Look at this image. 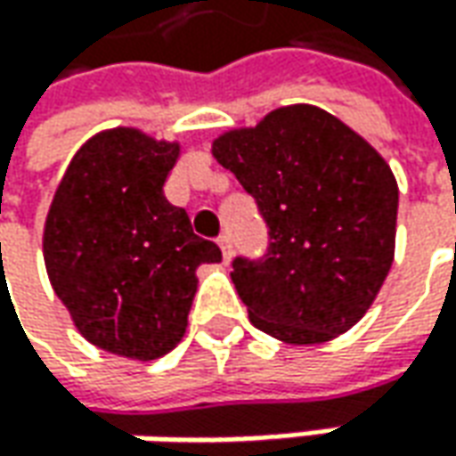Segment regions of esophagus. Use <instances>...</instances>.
<instances>
[{
    "instance_id": "esophagus-1",
    "label": "esophagus",
    "mask_w": 456,
    "mask_h": 456,
    "mask_svg": "<svg viewBox=\"0 0 456 456\" xmlns=\"http://www.w3.org/2000/svg\"><path fill=\"white\" fill-rule=\"evenodd\" d=\"M219 247H222L224 265H229V262H232V240H229V234H222V237H219Z\"/></svg>"
}]
</instances>
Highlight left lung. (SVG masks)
Returning <instances> with one entry per match:
<instances>
[{
	"instance_id": "8db88e82",
	"label": "left lung",
	"mask_w": 456,
	"mask_h": 456,
	"mask_svg": "<svg viewBox=\"0 0 456 456\" xmlns=\"http://www.w3.org/2000/svg\"><path fill=\"white\" fill-rule=\"evenodd\" d=\"M212 156L255 197L270 227L265 259H234L232 273L252 325L290 346L351 330L396 249L399 186L384 156L307 102L219 134Z\"/></svg>"
}]
</instances>
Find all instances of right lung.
<instances>
[{"label": "right lung", "mask_w": 456, "mask_h": 456, "mask_svg": "<svg viewBox=\"0 0 456 456\" xmlns=\"http://www.w3.org/2000/svg\"><path fill=\"white\" fill-rule=\"evenodd\" d=\"M181 153L118 126L90 135L57 183L42 255L77 333L108 354L156 361L179 346L197 295L199 265L222 249L194 234L189 214L164 197Z\"/></svg>", "instance_id": "add662e5"}]
</instances>
